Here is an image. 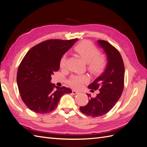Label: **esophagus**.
<instances>
[{"label":"esophagus","instance_id":"esophagus-1","mask_svg":"<svg viewBox=\"0 0 147 147\" xmlns=\"http://www.w3.org/2000/svg\"><path fill=\"white\" fill-rule=\"evenodd\" d=\"M78 92H77V91H74V90L72 91V94H74V95L78 94Z\"/></svg>","mask_w":147,"mask_h":147}]
</instances>
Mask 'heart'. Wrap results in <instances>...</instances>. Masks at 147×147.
Returning <instances> with one entry per match:
<instances>
[{"label":"heart","instance_id":"obj_1","mask_svg":"<svg viewBox=\"0 0 147 147\" xmlns=\"http://www.w3.org/2000/svg\"><path fill=\"white\" fill-rule=\"evenodd\" d=\"M75 51L86 63H88V68L92 74H99L104 70L106 64V59L104 55L99 53L97 48L88 40H84L75 47ZM67 61V57L64 55L60 61V67L65 68ZM88 79L85 75H75L69 80L70 85L75 89L80 88Z\"/></svg>","mask_w":147,"mask_h":147}]
</instances>
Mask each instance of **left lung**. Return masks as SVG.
Here are the masks:
<instances>
[{
	"label": "left lung",
	"mask_w": 147,
	"mask_h": 147,
	"mask_svg": "<svg viewBox=\"0 0 147 147\" xmlns=\"http://www.w3.org/2000/svg\"><path fill=\"white\" fill-rule=\"evenodd\" d=\"M97 43L105 53L107 64L88 88L100 92L95 97L87 94L90 97L88 104L80 107L83 114L92 117L102 116L113 107L122 94L124 81V65L119 52L107 41L99 40Z\"/></svg>",
	"instance_id": "obj_1"
}]
</instances>
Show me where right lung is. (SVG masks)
<instances>
[{"instance_id":"obj_1","label":"right lung","mask_w":147,"mask_h":147,"mask_svg":"<svg viewBox=\"0 0 147 147\" xmlns=\"http://www.w3.org/2000/svg\"><path fill=\"white\" fill-rule=\"evenodd\" d=\"M77 40L42 42L30 49L21 62L17 72L18 87L22 100L32 112L50 113L56 108L62 96L72 92L65 86L55 87L50 81L51 75L59 69L62 57Z\"/></svg>"}]
</instances>
